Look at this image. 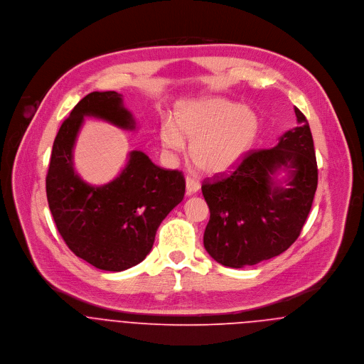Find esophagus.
I'll return each instance as SVG.
<instances>
[{"label": "esophagus", "mask_w": 364, "mask_h": 364, "mask_svg": "<svg viewBox=\"0 0 364 364\" xmlns=\"http://www.w3.org/2000/svg\"><path fill=\"white\" fill-rule=\"evenodd\" d=\"M199 189H200L199 181L195 179L193 176L188 175V176H186V193H188V195H193V193H196Z\"/></svg>", "instance_id": "34e87169"}]
</instances>
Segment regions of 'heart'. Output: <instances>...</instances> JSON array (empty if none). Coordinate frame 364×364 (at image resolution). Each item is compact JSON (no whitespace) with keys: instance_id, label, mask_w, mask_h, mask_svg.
<instances>
[{"instance_id":"1","label":"heart","mask_w":364,"mask_h":364,"mask_svg":"<svg viewBox=\"0 0 364 364\" xmlns=\"http://www.w3.org/2000/svg\"><path fill=\"white\" fill-rule=\"evenodd\" d=\"M259 119L248 107L223 98H205L182 105L175 112V126L161 127L165 149L181 151L191 141V156L205 172L220 173L234 168L255 143Z\"/></svg>"}]
</instances>
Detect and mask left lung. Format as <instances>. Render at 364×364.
Instances as JSON below:
<instances>
[{
	"mask_svg": "<svg viewBox=\"0 0 364 364\" xmlns=\"http://www.w3.org/2000/svg\"><path fill=\"white\" fill-rule=\"evenodd\" d=\"M299 126L276 147L245 156L227 176L205 181L210 208L203 244L208 255L228 267L252 266L284 252L300 235L311 210L318 168L310 124L294 107ZM287 172L284 188L277 179Z\"/></svg>",
	"mask_w": 364,
	"mask_h": 364,
	"instance_id": "obj_1",
	"label": "left lung"
}]
</instances>
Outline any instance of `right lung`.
I'll use <instances>...</instances> for the list:
<instances>
[{
    "label": "right lung",
    "instance_id": "right-lung-1",
    "mask_svg": "<svg viewBox=\"0 0 364 364\" xmlns=\"http://www.w3.org/2000/svg\"><path fill=\"white\" fill-rule=\"evenodd\" d=\"M85 116L124 130L136 120L114 91L91 92L74 106L53 143L46 193L55 227L67 247L92 266L122 272L150 254L156 232L185 195L179 171L156 166L133 150L117 178L102 186L84 182L74 169L73 150Z\"/></svg>",
    "mask_w": 364,
    "mask_h": 364
}]
</instances>
